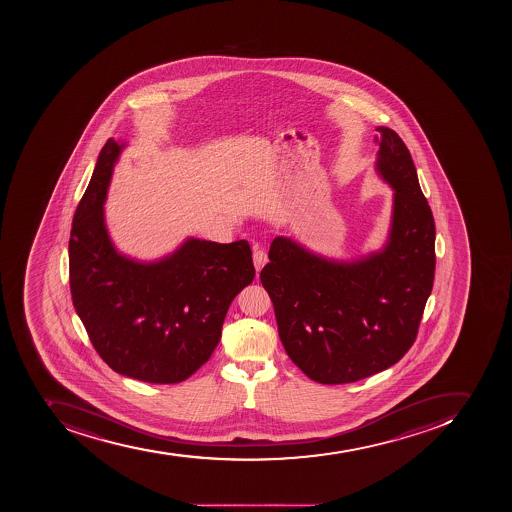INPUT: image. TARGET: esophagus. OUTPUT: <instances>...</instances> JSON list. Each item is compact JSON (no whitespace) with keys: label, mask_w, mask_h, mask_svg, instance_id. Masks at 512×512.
Returning <instances> with one entry per match:
<instances>
[{"label":"esophagus","mask_w":512,"mask_h":512,"mask_svg":"<svg viewBox=\"0 0 512 512\" xmlns=\"http://www.w3.org/2000/svg\"><path fill=\"white\" fill-rule=\"evenodd\" d=\"M267 260H268L267 252H265V250H263V249H260V247H258V245H255V247H254L255 270H257V272H260V270H262V268H263V265H265V263H267Z\"/></svg>","instance_id":"34e87169"}]
</instances>
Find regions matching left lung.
Wrapping results in <instances>:
<instances>
[{"mask_svg":"<svg viewBox=\"0 0 512 512\" xmlns=\"http://www.w3.org/2000/svg\"><path fill=\"white\" fill-rule=\"evenodd\" d=\"M376 131L375 170L393 188L385 245L335 260L278 236L260 272L288 357L322 385L353 383L399 362L434 285V216L416 167L393 129Z\"/></svg>","mask_w":512,"mask_h":512,"instance_id":"obj_1","label":"left lung"}]
</instances>
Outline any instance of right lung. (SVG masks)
Instances as JSON below:
<instances>
[{"mask_svg":"<svg viewBox=\"0 0 512 512\" xmlns=\"http://www.w3.org/2000/svg\"><path fill=\"white\" fill-rule=\"evenodd\" d=\"M124 142L108 139L73 216L70 290L91 344L119 375L170 385L193 375L221 340L227 309L255 276L247 240L188 237L141 262L109 237L105 203Z\"/></svg>","mask_w":512,"mask_h":512,"instance_id":"1","label":"right lung"}]
</instances>
